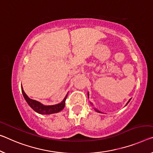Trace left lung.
Masks as SVG:
<instances>
[{
  "label": "left lung",
  "mask_w": 153,
  "mask_h": 153,
  "mask_svg": "<svg viewBox=\"0 0 153 153\" xmlns=\"http://www.w3.org/2000/svg\"><path fill=\"white\" fill-rule=\"evenodd\" d=\"M89 95H90V94H89V92H88V98H89ZM130 100H131V99L128 100V101L127 102V103H126V105H127L128 103L129 102H130ZM90 104H91V105H93V104H92V103H91V102H90ZM126 105H125V106H126ZM94 110H95V111H96V112H98V113H102V112H100V111H99V110H98L97 109H96V108H94Z\"/></svg>",
  "instance_id": "1"
}]
</instances>
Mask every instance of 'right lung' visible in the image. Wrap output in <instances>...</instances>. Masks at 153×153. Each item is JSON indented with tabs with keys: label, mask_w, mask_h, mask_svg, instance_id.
I'll use <instances>...</instances> for the list:
<instances>
[{
	"label": "right lung",
	"mask_w": 153,
	"mask_h": 153,
	"mask_svg": "<svg viewBox=\"0 0 153 153\" xmlns=\"http://www.w3.org/2000/svg\"><path fill=\"white\" fill-rule=\"evenodd\" d=\"M21 88H22V92L23 96H24L25 99L27 101L28 105H29L35 111L38 113L39 114L49 115L56 114V113H58L62 111L65 107V99H66L68 96V94L65 95V98H63V100L60 103L53 105H44L40 102H39V101L33 100L31 98H30L29 96L26 94L24 90H23L22 87H21Z\"/></svg>",
	"instance_id": "add662e5"
}]
</instances>
